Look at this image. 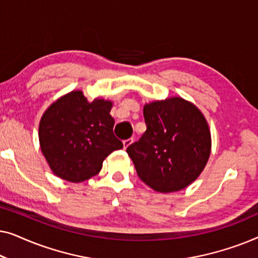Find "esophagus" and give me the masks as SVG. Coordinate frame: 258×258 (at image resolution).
Instances as JSON below:
<instances>
[{"label":"esophagus","instance_id":"esophagus-1","mask_svg":"<svg viewBox=\"0 0 258 258\" xmlns=\"http://www.w3.org/2000/svg\"><path fill=\"white\" fill-rule=\"evenodd\" d=\"M133 142H134L133 139H128V140L123 141V147H124V149H126V148H128Z\"/></svg>","mask_w":258,"mask_h":258}]
</instances>
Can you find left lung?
<instances>
[{
  "label": "left lung",
  "mask_w": 258,
  "mask_h": 258,
  "mask_svg": "<svg viewBox=\"0 0 258 258\" xmlns=\"http://www.w3.org/2000/svg\"><path fill=\"white\" fill-rule=\"evenodd\" d=\"M143 115L146 133L126 149L137 175L160 192L186 188L210 156V129L202 111L175 96L147 103Z\"/></svg>",
  "instance_id": "8db88e82"
}]
</instances>
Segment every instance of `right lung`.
Wrapping results in <instances>:
<instances>
[{
    "mask_svg": "<svg viewBox=\"0 0 258 258\" xmlns=\"http://www.w3.org/2000/svg\"><path fill=\"white\" fill-rule=\"evenodd\" d=\"M112 102H89L82 90L57 98L42 115L38 140L51 171L66 181L79 183L97 175L114 150L123 148L112 128Z\"/></svg>",
    "mask_w": 258,
    "mask_h": 258,
    "instance_id": "add662e5",
    "label": "right lung"
}]
</instances>
